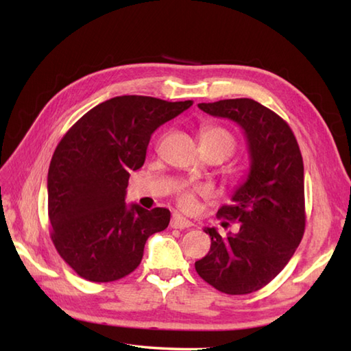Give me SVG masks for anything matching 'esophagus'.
<instances>
[{
  "instance_id": "1",
  "label": "esophagus",
  "mask_w": 351,
  "mask_h": 351,
  "mask_svg": "<svg viewBox=\"0 0 351 351\" xmlns=\"http://www.w3.org/2000/svg\"><path fill=\"white\" fill-rule=\"evenodd\" d=\"M170 226L173 229H187V228L193 226V223L185 217H182V215H180V214H173L170 220Z\"/></svg>"
}]
</instances>
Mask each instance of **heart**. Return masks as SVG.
I'll list each match as a JSON object with an SVG mask.
<instances>
[{
  "mask_svg": "<svg viewBox=\"0 0 351 351\" xmlns=\"http://www.w3.org/2000/svg\"><path fill=\"white\" fill-rule=\"evenodd\" d=\"M200 140L206 149H223L228 155L232 154L237 147V140L228 130L221 126H208L200 134ZM178 193V204L185 211H193L197 206L199 196H208L206 189L204 187H189V185H181L176 190Z\"/></svg>",
  "mask_w": 351,
  "mask_h": 351,
  "instance_id": "b5f03b06",
  "label": "heart"
}]
</instances>
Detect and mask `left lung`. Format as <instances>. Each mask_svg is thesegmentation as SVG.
<instances>
[{
	"instance_id": "8db88e82",
	"label": "left lung",
	"mask_w": 351,
	"mask_h": 351,
	"mask_svg": "<svg viewBox=\"0 0 351 351\" xmlns=\"http://www.w3.org/2000/svg\"><path fill=\"white\" fill-rule=\"evenodd\" d=\"M199 108L241 126L252 164L247 181L234 193V204L217 213L219 219L240 223V230L221 237L214 228H205L211 249L196 261V271L225 294L255 293L283 270L304 234L300 147L289 125L253 99L204 102Z\"/></svg>"
}]
</instances>
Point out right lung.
I'll list each match as a JSON object with an SVG mask.
<instances>
[{
  "instance_id": "add662e5",
  "label": "right lung",
  "mask_w": 351,
  "mask_h": 351,
  "mask_svg": "<svg viewBox=\"0 0 351 351\" xmlns=\"http://www.w3.org/2000/svg\"><path fill=\"white\" fill-rule=\"evenodd\" d=\"M193 101L116 96L73 123L48 170V217L58 255L81 278L113 282L132 273L146 240L169 226L166 208L126 206L130 171L143 166L152 132Z\"/></svg>"
}]
</instances>
